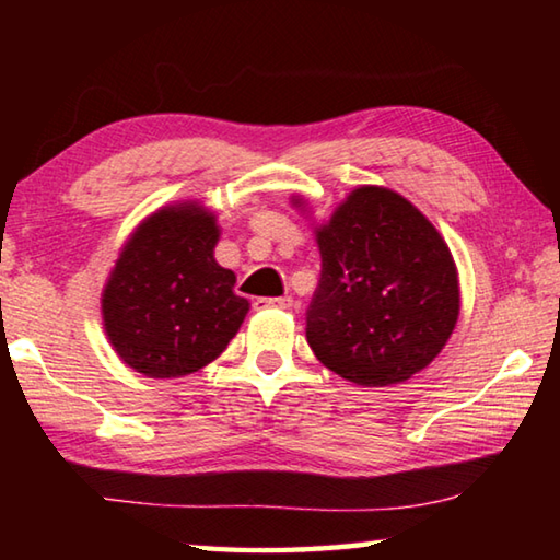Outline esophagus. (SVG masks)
I'll list each match as a JSON object with an SVG mask.
<instances>
[{
	"instance_id": "1",
	"label": "esophagus",
	"mask_w": 560,
	"mask_h": 560,
	"mask_svg": "<svg viewBox=\"0 0 560 560\" xmlns=\"http://www.w3.org/2000/svg\"><path fill=\"white\" fill-rule=\"evenodd\" d=\"M296 303H293L291 296H273V299H257L254 301V308H293Z\"/></svg>"
}]
</instances>
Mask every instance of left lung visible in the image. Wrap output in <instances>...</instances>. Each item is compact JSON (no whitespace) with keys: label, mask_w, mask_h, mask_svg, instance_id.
<instances>
[{"label":"left lung","mask_w":560,"mask_h":560,"mask_svg":"<svg viewBox=\"0 0 560 560\" xmlns=\"http://www.w3.org/2000/svg\"><path fill=\"white\" fill-rule=\"evenodd\" d=\"M316 242L306 340L320 363L363 387L428 368L459 318L457 267L428 217L393 189L365 185L316 226Z\"/></svg>","instance_id":"1"}]
</instances>
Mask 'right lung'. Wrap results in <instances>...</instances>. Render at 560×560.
<instances>
[{"instance_id":"1","label":"right lung","mask_w":560,"mask_h":560,"mask_svg":"<svg viewBox=\"0 0 560 560\" xmlns=\"http://www.w3.org/2000/svg\"><path fill=\"white\" fill-rule=\"evenodd\" d=\"M220 226L200 202L170 205L130 234L103 289L110 346L132 371L183 377L222 353L249 311L214 259Z\"/></svg>"}]
</instances>
